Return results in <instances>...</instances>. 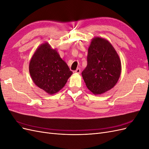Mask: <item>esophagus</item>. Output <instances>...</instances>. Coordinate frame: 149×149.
Segmentation results:
<instances>
[{
  "label": "esophagus",
  "instance_id": "1",
  "mask_svg": "<svg viewBox=\"0 0 149 149\" xmlns=\"http://www.w3.org/2000/svg\"><path fill=\"white\" fill-rule=\"evenodd\" d=\"M74 72V73H76L79 74V73H80V72H81V70H80V68H77V69H76Z\"/></svg>",
  "mask_w": 149,
  "mask_h": 149
}]
</instances>
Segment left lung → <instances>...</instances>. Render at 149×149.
Wrapping results in <instances>:
<instances>
[{"instance_id": "obj_1", "label": "left lung", "mask_w": 149, "mask_h": 149, "mask_svg": "<svg viewBox=\"0 0 149 149\" xmlns=\"http://www.w3.org/2000/svg\"><path fill=\"white\" fill-rule=\"evenodd\" d=\"M87 62L81 74L87 88L94 94L104 93L118 83L121 62L118 54L107 40L100 37L92 40Z\"/></svg>"}]
</instances>
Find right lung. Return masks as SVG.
Listing matches in <instances>:
<instances>
[{"label":"right lung","instance_id":"1","mask_svg":"<svg viewBox=\"0 0 149 149\" xmlns=\"http://www.w3.org/2000/svg\"><path fill=\"white\" fill-rule=\"evenodd\" d=\"M29 72L33 83L49 94L63 88L73 73L56 49L48 43L36 49L30 61Z\"/></svg>","mask_w":149,"mask_h":149}]
</instances>
